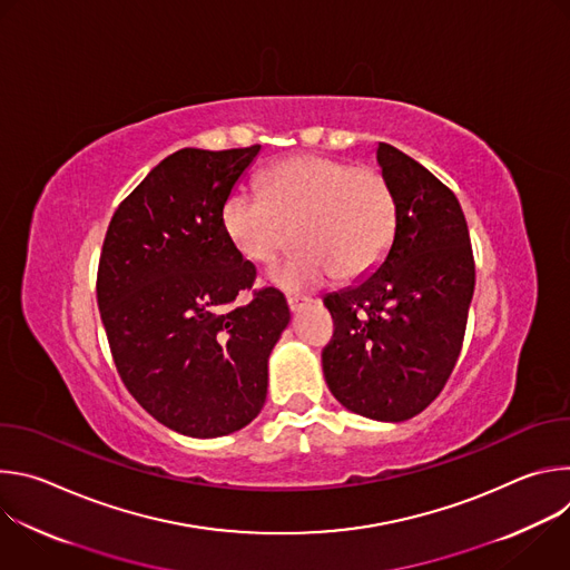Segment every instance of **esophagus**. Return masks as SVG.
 Here are the masks:
<instances>
[{"instance_id":"obj_1","label":"esophagus","mask_w":570,"mask_h":570,"mask_svg":"<svg viewBox=\"0 0 570 570\" xmlns=\"http://www.w3.org/2000/svg\"><path fill=\"white\" fill-rule=\"evenodd\" d=\"M286 302H288V308L295 313V311H299L306 302H311V297H304V295H286Z\"/></svg>"}]
</instances>
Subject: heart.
I'll use <instances>...</instances> for the list:
<instances>
[{
    "mask_svg": "<svg viewBox=\"0 0 570 570\" xmlns=\"http://www.w3.org/2000/svg\"><path fill=\"white\" fill-rule=\"evenodd\" d=\"M396 225L394 194L374 167L324 155L279 161L264 194L236 189L223 205V227L234 248L255 264L273 262L293 238L302 246L271 279L304 291L330 279L367 275L387 253Z\"/></svg>",
    "mask_w": 570,
    "mask_h": 570,
    "instance_id": "heart-1",
    "label": "heart"
}]
</instances>
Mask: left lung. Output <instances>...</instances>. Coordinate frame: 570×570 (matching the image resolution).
I'll return each mask as SVG.
<instances>
[{"mask_svg":"<svg viewBox=\"0 0 570 570\" xmlns=\"http://www.w3.org/2000/svg\"><path fill=\"white\" fill-rule=\"evenodd\" d=\"M376 161L396 203L394 236L374 273L324 297L336 332L322 372L347 411L405 422L455 367L475 266L455 194L390 144H379Z\"/></svg>","mask_w":570,"mask_h":570,"instance_id":"obj_1","label":"left lung"}]
</instances>
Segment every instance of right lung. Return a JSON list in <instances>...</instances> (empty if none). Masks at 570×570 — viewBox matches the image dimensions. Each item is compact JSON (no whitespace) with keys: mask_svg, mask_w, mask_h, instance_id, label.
Here are the masks:
<instances>
[{"mask_svg":"<svg viewBox=\"0 0 570 570\" xmlns=\"http://www.w3.org/2000/svg\"><path fill=\"white\" fill-rule=\"evenodd\" d=\"M262 146L183 148L117 207L97 299L117 372L141 409L189 438H220L264 409L268 356L291 320L284 295L250 291L255 266L223 227V205Z\"/></svg>","mask_w":570,"mask_h":570,"instance_id":"1","label":"right lung"}]
</instances>
